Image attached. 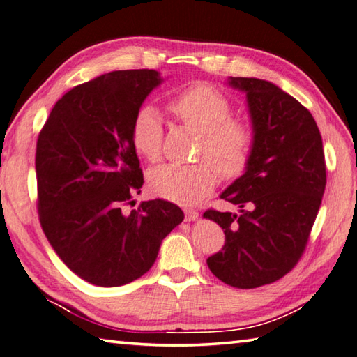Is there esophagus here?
<instances>
[{
    "label": "esophagus",
    "mask_w": 357,
    "mask_h": 357,
    "mask_svg": "<svg viewBox=\"0 0 357 357\" xmlns=\"http://www.w3.org/2000/svg\"><path fill=\"white\" fill-rule=\"evenodd\" d=\"M184 212H185L187 222H197L198 217H199V213L195 209H185Z\"/></svg>",
    "instance_id": "obj_1"
}]
</instances>
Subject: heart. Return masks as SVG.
<instances>
[{
  "mask_svg": "<svg viewBox=\"0 0 357 357\" xmlns=\"http://www.w3.org/2000/svg\"><path fill=\"white\" fill-rule=\"evenodd\" d=\"M173 112L201 134L195 165L164 164L148 173V187L156 197L192 204L215 189L220 174L234 178L248 164L252 131L248 123L231 116V102L207 84H195L172 102ZM132 145L140 156L154 162L162 150V120L156 107H140L131 128Z\"/></svg>",
  "mask_w": 357,
  "mask_h": 357,
  "instance_id": "1",
  "label": "heart"
}]
</instances>
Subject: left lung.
I'll list each match as a JSON object with an SVG mask.
<instances>
[{
    "label": "left lung",
    "mask_w": 357,
    "mask_h": 357,
    "mask_svg": "<svg viewBox=\"0 0 357 357\" xmlns=\"http://www.w3.org/2000/svg\"><path fill=\"white\" fill-rule=\"evenodd\" d=\"M228 84L246 95L252 148L245 173L220 195L238 213H203L226 237L207 265L228 286L255 289L281 280L300 261L325 193V154L312 114L294 96L257 77H228Z\"/></svg>",
    "instance_id": "1"
}]
</instances>
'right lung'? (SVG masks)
Returning <instances> with one entry per match:
<instances>
[{
  "instance_id": "obj_1",
  "label": "right lung",
  "mask_w": 357,
  "mask_h": 357,
  "mask_svg": "<svg viewBox=\"0 0 357 357\" xmlns=\"http://www.w3.org/2000/svg\"><path fill=\"white\" fill-rule=\"evenodd\" d=\"M162 81L156 70L101 75L63 95L38 134L42 229L61 261L95 286L119 287L145 275L162 241L184 220L164 199L121 211L144 185L134 116Z\"/></svg>"
}]
</instances>
